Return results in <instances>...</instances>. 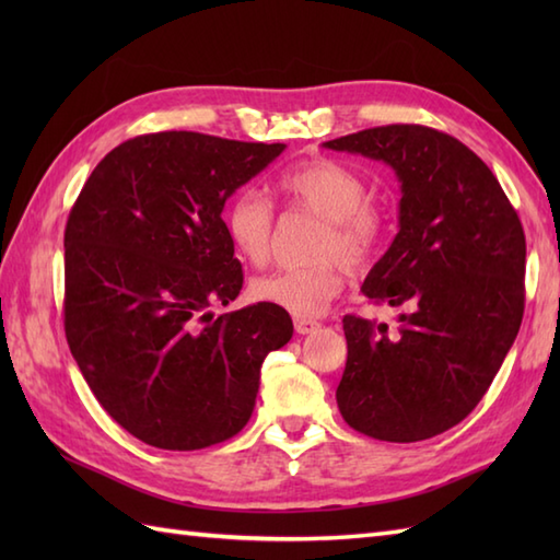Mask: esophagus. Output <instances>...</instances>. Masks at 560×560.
Here are the masks:
<instances>
[{
	"label": "esophagus",
	"mask_w": 560,
	"mask_h": 560,
	"mask_svg": "<svg viewBox=\"0 0 560 560\" xmlns=\"http://www.w3.org/2000/svg\"><path fill=\"white\" fill-rule=\"evenodd\" d=\"M317 327H319L317 319H311V317L295 319V331H299V335H311V331H315Z\"/></svg>",
	"instance_id": "1"
}]
</instances>
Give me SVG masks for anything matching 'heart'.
I'll return each instance as SVG.
<instances>
[{
	"label": "heart",
	"instance_id": "heart-1",
	"mask_svg": "<svg viewBox=\"0 0 560 560\" xmlns=\"http://www.w3.org/2000/svg\"><path fill=\"white\" fill-rule=\"evenodd\" d=\"M277 187L293 205L325 219L313 247L319 261L257 277L249 283V293L255 301L295 317H317L347 283L339 259L363 267L375 257L387 229L385 211L365 199L368 185L359 173L331 159L293 165L279 177ZM223 225L237 255L255 267L265 265L273 235V209L265 195L253 187L235 192L225 205Z\"/></svg>",
	"mask_w": 560,
	"mask_h": 560
}]
</instances>
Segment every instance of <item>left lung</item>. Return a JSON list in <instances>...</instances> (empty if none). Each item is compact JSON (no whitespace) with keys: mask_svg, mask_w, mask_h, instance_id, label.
<instances>
[{"mask_svg":"<svg viewBox=\"0 0 560 560\" xmlns=\"http://www.w3.org/2000/svg\"><path fill=\"white\" fill-rule=\"evenodd\" d=\"M385 161L401 183L399 233L363 281L407 307L399 329L347 315L337 404L353 431L416 443L457 425L491 387L525 313L527 243L501 183L459 139L385 125L325 141Z\"/></svg>","mask_w":560,"mask_h":560,"instance_id":"1","label":"left lung"}]
</instances>
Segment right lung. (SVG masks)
Here are the masks:
<instances>
[{"label": "right lung", "mask_w": 560, "mask_h": 560, "mask_svg": "<svg viewBox=\"0 0 560 560\" xmlns=\"http://www.w3.org/2000/svg\"><path fill=\"white\" fill-rule=\"evenodd\" d=\"M287 149L156 132L105 156L65 229V335L101 407L141 443L201 450L243 431L259 368L293 337L257 303L213 317L243 289L221 211Z\"/></svg>", "instance_id": "right-lung-1"}]
</instances>
